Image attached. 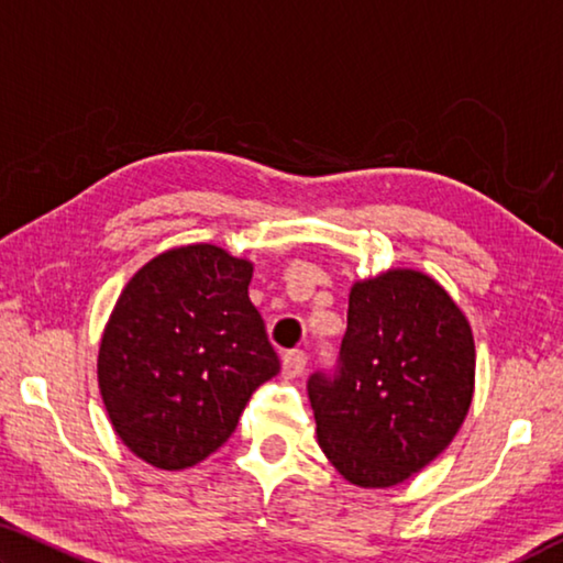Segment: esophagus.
<instances>
[{
    "label": "esophagus",
    "instance_id": "esophagus-1",
    "mask_svg": "<svg viewBox=\"0 0 563 563\" xmlns=\"http://www.w3.org/2000/svg\"><path fill=\"white\" fill-rule=\"evenodd\" d=\"M305 365H308V355L302 350H290L283 355V375L285 377H298Z\"/></svg>",
    "mask_w": 563,
    "mask_h": 563
}]
</instances>
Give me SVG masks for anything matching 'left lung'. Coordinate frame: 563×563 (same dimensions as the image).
I'll return each mask as SVG.
<instances>
[{"mask_svg":"<svg viewBox=\"0 0 563 563\" xmlns=\"http://www.w3.org/2000/svg\"><path fill=\"white\" fill-rule=\"evenodd\" d=\"M472 393L470 322L417 271L352 285L338 365L308 379L322 452L357 487H393L430 464L460 432Z\"/></svg>","mask_w":563,"mask_h":563,"instance_id":"8db88e82","label":"left lung"}]
</instances>
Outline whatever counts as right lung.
<instances>
[{
  "label": "right lung",
  "instance_id": "obj_1",
  "mask_svg": "<svg viewBox=\"0 0 563 563\" xmlns=\"http://www.w3.org/2000/svg\"><path fill=\"white\" fill-rule=\"evenodd\" d=\"M253 265L223 247H174L123 288L99 347L113 430L158 470H186L233 434L247 399L280 373L247 298Z\"/></svg>",
  "mask_w": 563,
  "mask_h": 563
}]
</instances>
